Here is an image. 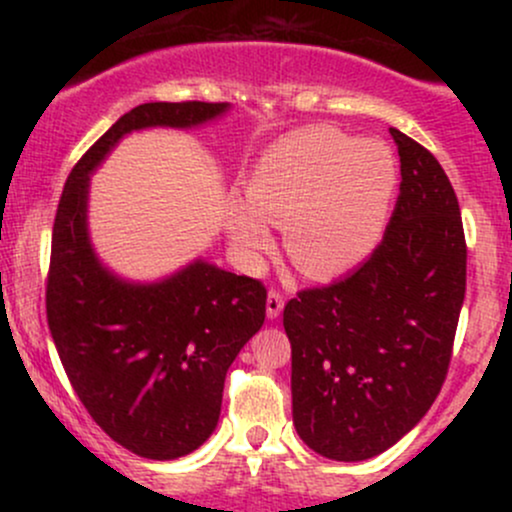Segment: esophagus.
Segmentation results:
<instances>
[{"instance_id":"obj_1","label":"esophagus","mask_w":512,"mask_h":512,"mask_svg":"<svg viewBox=\"0 0 512 512\" xmlns=\"http://www.w3.org/2000/svg\"><path fill=\"white\" fill-rule=\"evenodd\" d=\"M281 310H284V296H281V291L272 289L267 296V317L274 320V317L281 315Z\"/></svg>"}]
</instances>
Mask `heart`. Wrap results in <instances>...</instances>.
Masks as SVG:
<instances>
[{
    "label": "heart",
    "instance_id": "b5f03b06",
    "mask_svg": "<svg viewBox=\"0 0 512 512\" xmlns=\"http://www.w3.org/2000/svg\"><path fill=\"white\" fill-rule=\"evenodd\" d=\"M397 161L383 142H358L332 127H305L255 163L248 202L228 216L233 248L260 262L274 248L267 223L286 228V252L303 274L337 276L366 260L383 233Z\"/></svg>",
    "mask_w": 512,
    "mask_h": 512
}]
</instances>
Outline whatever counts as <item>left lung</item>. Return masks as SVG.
<instances>
[{
	"instance_id": "left-lung-1",
	"label": "left lung",
	"mask_w": 512,
	"mask_h": 512,
	"mask_svg": "<svg viewBox=\"0 0 512 512\" xmlns=\"http://www.w3.org/2000/svg\"><path fill=\"white\" fill-rule=\"evenodd\" d=\"M399 197L356 272L284 308L293 424L317 455H380L424 419L445 383L467 286V243L436 156L390 127Z\"/></svg>"
}]
</instances>
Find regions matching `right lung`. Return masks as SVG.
<instances>
[{
	"label": "right lung",
	"instance_id": "add662e5",
	"mask_svg": "<svg viewBox=\"0 0 512 512\" xmlns=\"http://www.w3.org/2000/svg\"><path fill=\"white\" fill-rule=\"evenodd\" d=\"M226 110L202 101L129 110L72 168L52 226L45 305L64 373L91 419L146 460L190 455L211 436L228 368L264 322L267 289L204 260L158 284L117 279L88 240V173L127 132L195 127Z\"/></svg>",
	"mask_w": 512,
	"mask_h": 512
}]
</instances>
